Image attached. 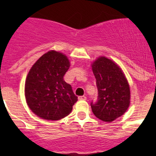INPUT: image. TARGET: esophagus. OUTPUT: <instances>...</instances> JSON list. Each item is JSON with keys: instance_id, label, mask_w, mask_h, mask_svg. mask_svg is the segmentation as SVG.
Masks as SVG:
<instances>
[{"instance_id": "1", "label": "esophagus", "mask_w": 156, "mask_h": 156, "mask_svg": "<svg viewBox=\"0 0 156 156\" xmlns=\"http://www.w3.org/2000/svg\"><path fill=\"white\" fill-rule=\"evenodd\" d=\"M78 99H79L80 101H86L87 97L86 96H80V97L78 98Z\"/></svg>"}]
</instances>
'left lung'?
Segmentation results:
<instances>
[{
	"instance_id": "1",
	"label": "left lung",
	"mask_w": 156,
	"mask_h": 156,
	"mask_svg": "<svg viewBox=\"0 0 156 156\" xmlns=\"http://www.w3.org/2000/svg\"><path fill=\"white\" fill-rule=\"evenodd\" d=\"M91 67L98 94L97 102L91 103L92 112L101 120L111 122L123 115L129 108V83L120 66L105 56L95 59Z\"/></svg>"
}]
</instances>
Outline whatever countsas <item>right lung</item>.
I'll return each mask as SVG.
<instances>
[{
  "label": "right lung",
  "mask_w": 156,
  "mask_h": 156,
  "mask_svg": "<svg viewBox=\"0 0 156 156\" xmlns=\"http://www.w3.org/2000/svg\"><path fill=\"white\" fill-rule=\"evenodd\" d=\"M70 67L68 57L51 50L31 67L25 82L27 105L36 115L55 121L71 113L77 97L63 76Z\"/></svg>",
  "instance_id": "obj_1"
}]
</instances>
